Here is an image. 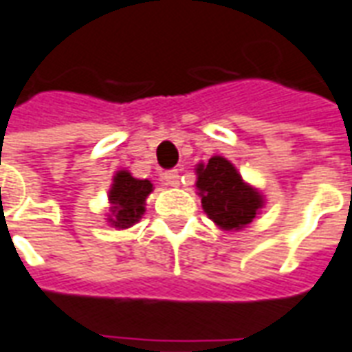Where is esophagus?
<instances>
[{
    "label": "esophagus",
    "instance_id": "esophagus-1",
    "mask_svg": "<svg viewBox=\"0 0 352 352\" xmlns=\"http://www.w3.org/2000/svg\"><path fill=\"white\" fill-rule=\"evenodd\" d=\"M163 179H165L166 186L178 187L179 186V170H178V168H173V170H166V173L163 174Z\"/></svg>",
    "mask_w": 352,
    "mask_h": 352
}]
</instances>
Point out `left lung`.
<instances>
[{
	"label": "left lung",
	"instance_id": "obj_1",
	"mask_svg": "<svg viewBox=\"0 0 352 352\" xmlns=\"http://www.w3.org/2000/svg\"><path fill=\"white\" fill-rule=\"evenodd\" d=\"M197 189L208 217L223 230L245 228L265 204L263 195L243 182L236 166L223 155L198 163Z\"/></svg>",
	"mask_w": 352,
	"mask_h": 352
}]
</instances>
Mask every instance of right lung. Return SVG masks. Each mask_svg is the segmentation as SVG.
<instances>
[{
  "mask_svg": "<svg viewBox=\"0 0 352 352\" xmlns=\"http://www.w3.org/2000/svg\"><path fill=\"white\" fill-rule=\"evenodd\" d=\"M150 179H137L128 170H118L113 176V186L109 189L111 215L109 221L115 228L124 230L139 223L144 215L148 195L152 192Z\"/></svg>",
  "mask_w": 352,
  "mask_h": 352,
  "instance_id": "add662e5",
  "label": "right lung"
}]
</instances>
